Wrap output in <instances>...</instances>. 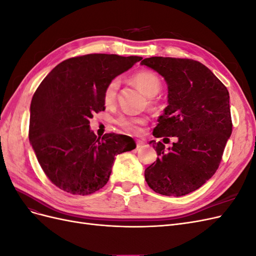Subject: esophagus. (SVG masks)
I'll use <instances>...</instances> for the list:
<instances>
[{"instance_id":"1","label":"esophagus","mask_w":256,"mask_h":256,"mask_svg":"<svg viewBox=\"0 0 256 256\" xmlns=\"http://www.w3.org/2000/svg\"><path fill=\"white\" fill-rule=\"evenodd\" d=\"M136 148H141V147H143L145 145V142L142 140H136Z\"/></svg>"}]
</instances>
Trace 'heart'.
Masks as SVG:
<instances>
[{
	"label": "heart",
	"mask_w": 256,
	"mask_h": 256,
	"mask_svg": "<svg viewBox=\"0 0 256 256\" xmlns=\"http://www.w3.org/2000/svg\"><path fill=\"white\" fill-rule=\"evenodd\" d=\"M132 81L141 88V90L145 92L147 96H154L158 94V92L161 88V82L159 76L154 74L152 72L143 70L138 72L132 76ZM120 88V80L118 78L112 79L109 83L106 85L102 99L106 106H112L116 97H118V92ZM146 122L145 118H140V116H132V115H120L116 120V124L126 131L128 134H138L141 130V126Z\"/></svg>",
	"instance_id": "obj_1"
}]
</instances>
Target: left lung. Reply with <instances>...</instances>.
<instances>
[{"label":"left lung","mask_w":256,"mask_h":256,"mask_svg":"<svg viewBox=\"0 0 256 256\" xmlns=\"http://www.w3.org/2000/svg\"><path fill=\"white\" fill-rule=\"evenodd\" d=\"M141 65L154 69L168 84V106L158 118L154 136H175L166 150L150 141L158 158L145 170V180L166 196L196 191L216 173L232 134L228 88L194 60L152 56Z\"/></svg>","instance_id":"left-lung-1"}]
</instances>
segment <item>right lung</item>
Instances as JSON below:
<instances>
[{
    "instance_id": "right-lung-1",
    "label": "right lung",
    "mask_w": 256,
    "mask_h": 256,
    "mask_svg": "<svg viewBox=\"0 0 256 256\" xmlns=\"http://www.w3.org/2000/svg\"><path fill=\"white\" fill-rule=\"evenodd\" d=\"M141 56L86 54L54 67L36 90L30 108L28 138L47 177L72 194L102 189L116 154L136 148L132 138L90 129L92 114L104 111L106 85Z\"/></svg>"
}]
</instances>
